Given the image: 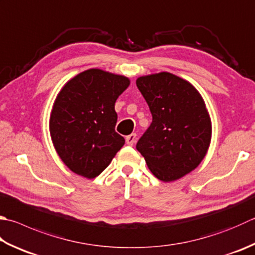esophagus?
<instances>
[{
  "label": "esophagus",
  "mask_w": 255,
  "mask_h": 255,
  "mask_svg": "<svg viewBox=\"0 0 255 255\" xmlns=\"http://www.w3.org/2000/svg\"><path fill=\"white\" fill-rule=\"evenodd\" d=\"M135 141H136V134L135 133L129 134V135H128L127 138H126V142H127L128 145H133V144L135 143Z\"/></svg>",
  "instance_id": "34e87169"
}]
</instances>
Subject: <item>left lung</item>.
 <instances>
[{"mask_svg": "<svg viewBox=\"0 0 255 255\" xmlns=\"http://www.w3.org/2000/svg\"><path fill=\"white\" fill-rule=\"evenodd\" d=\"M136 86L152 114L136 150L158 180L180 179L200 164L210 145L204 101L193 85L167 72L141 76Z\"/></svg>", "mask_w": 255, "mask_h": 255, "instance_id": "obj_1", "label": "left lung"}]
</instances>
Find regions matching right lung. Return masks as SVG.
I'll return each instance as SVG.
<instances>
[{
  "label": "right lung",
  "instance_id": "obj_1",
  "mask_svg": "<svg viewBox=\"0 0 255 255\" xmlns=\"http://www.w3.org/2000/svg\"><path fill=\"white\" fill-rule=\"evenodd\" d=\"M129 84L126 76L99 69L69 81L53 105L50 132L54 147L69 169L94 179L126 143L115 132V101Z\"/></svg>",
  "mask_w": 255,
  "mask_h": 255
}]
</instances>
